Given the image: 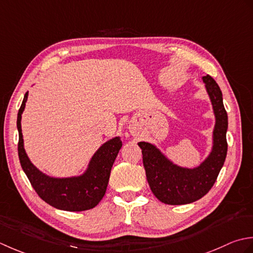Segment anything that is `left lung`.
Here are the masks:
<instances>
[{"label": "left lung", "instance_id": "1", "mask_svg": "<svg viewBox=\"0 0 253 253\" xmlns=\"http://www.w3.org/2000/svg\"><path fill=\"white\" fill-rule=\"evenodd\" d=\"M212 104L215 125L212 148L204 161L193 168L174 164L156 145L140 142L146 178L154 195L165 204L181 205L203 198L213 187L227 155L226 132L228 117L223 104V94L217 83L206 75L202 77Z\"/></svg>", "mask_w": 253, "mask_h": 253}]
</instances>
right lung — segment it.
<instances>
[{
  "label": "right lung",
  "instance_id": "1",
  "mask_svg": "<svg viewBox=\"0 0 253 253\" xmlns=\"http://www.w3.org/2000/svg\"><path fill=\"white\" fill-rule=\"evenodd\" d=\"M27 98L28 91L24 96L17 115L18 157L35 191L44 202L58 210L81 212L95 208L106 193L112 165L122 146L120 136L112 137L102 144L91 156L83 173L71 177L49 176L35 166L24 147L22 115Z\"/></svg>",
  "mask_w": 253,
  "mask_h": 253
}]
</instances>
